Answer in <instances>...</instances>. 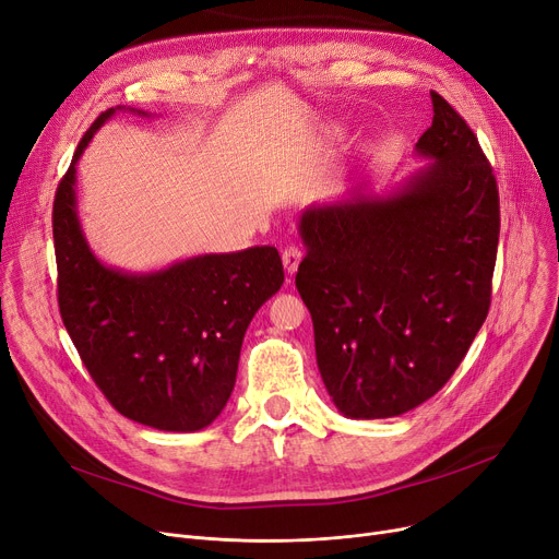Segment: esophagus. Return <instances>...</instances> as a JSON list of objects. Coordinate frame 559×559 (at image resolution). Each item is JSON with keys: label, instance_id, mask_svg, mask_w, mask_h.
I'll list each match as a JSON object with an SVG mask.
<instances>
[{"label": "esophagus", "instance_id": "obj_1", "mask_svg": "<svg viewBox=\"0 0 559 559\" xmlns=\"http://www.w3.org/2000/svg\"><path fill=\"white\" fill-rule=\"evenodd\" d=\"M281 258H283V267H285V272H287V276H292V274H297V270H299V264H301V260H304V251H301V247H287L283 253H281Z\"/></svg>", "mask_w": 559, "mask_h": 559}]
</instances>
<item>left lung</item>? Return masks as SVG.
Wrapping results in <instances>:
<instances>
[{
    "instance_id": "obj_1",
    "label": "left lung",
    "mask_w": 559,
    "mask_h": 559,
    "mask_svg": "<svg viewBox=\"0 0 559 559\" xmlns=\"http://www.w3.org/2000/svg\"><path fill=\"white\" fill-rule=\"evenodd\" d=\"M426 163L390 192L358 186L299 217L297 289L317 367L348 419H388L447 385L489 310L498 188L478 138L430 93Z\"/></svg>"
}]
</instances>
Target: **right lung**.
<instances>
[{"instance_id": "obj_1", "label": "right lung", "mask_w": 559, "mask_h": 559, "mask_svg": "<svg viewBox=\"0 0 559 559\" xmlns=\"http://www.w3.org/2000/svg\"><path fill=\"white\" fill-rule=\"evenodd\" d=\"M115 112L81 138L53 199L58 308L97 388L117 413L167 432L211 426L230 399L245 333L283 285L274 247L201 253L152 272L102 262L85 240L76 163Z\"/></svg>"}]
</instances>
